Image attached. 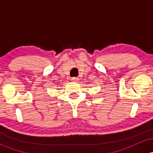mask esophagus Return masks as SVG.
<instances>
[{"mask_svg":"<svg viewBox=\"0 0 153 153\" xmlns=\"http://www.w3.org/2000/svg\"><path fill=\"white\" fill-rule=\"evenodd\" d=\"M71 80L73 82H78V78H71Z\"/></svg>","mask_w":153,"mask_h":153,"instance_id":"1","label":"esophagus"}]
</instances>
